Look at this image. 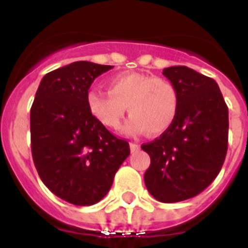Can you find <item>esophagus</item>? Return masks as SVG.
Here are the masks:
<instances>
[{"mask_svg": "<svg viewBox=\"0 0 248 248\" xmlns=\"http://www.w3.org/2000/svg\"><path fill=\"white\" fill-rule=\"evenodd\" d=\"M140 149V146L138 143H134V142H130V150L131 153H134V151H138Z\"/></svg>", "mask_w": 248, "mask_h": 248, "instance_id": "34e87169", "label": "esophagus"}]
</instances>
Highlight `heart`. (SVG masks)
Masks as SVG:
<instances>
[{"mask_svg": "<svg viewBox=\"0 0 248 248\" xmlns=\"http://www.w3.org/2000/svg\"><path fill=\"white\" fill-rule=\"evenodd\" d=\"M108 93L86 94L89 113L106 129L121 126L124 110L131 115L124 126L127 134L158 135L171 127L179 110V94L170 81L142 73H124L106 82Z\"/></svg>", "mask_w": 248, "mask_h": 248, "instance_id": "obj_1", "label": "heart"}]
</instances>
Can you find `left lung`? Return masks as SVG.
Wrapping results in <instances>:
<instances>
[{
    "label": "left lung",
    "instance_id": "left-lung-1",
    "mask_svg": "<svg viewBox=\"0 0 248 248\" xmlns=\"http://www.w3.org/2000/svg\"><path fill=\"white\" fill-rule=\"evenodd\" d=\"M177 87L179 110L171 127L142 145L150 155L145 185L156 201L174 203L195 197L223 166L229 142V108L213 78L187 66L163 69Z\"/></svg>",
    "mask_w": 248,
    "mask_h": 248
}]
</instances>
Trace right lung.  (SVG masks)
Listing matches in <instances>:
<instances>
[{
  "instance_id": "right-lung-1",
  "label": "right lung",
  "mask_w": 248,
  "mask_h": 248,
  "mask_svg": "<svg viewBox=\"0 0 248 248\" xmlns=\"http://www.w3.org/2000/svg\"><path fill=\"white\" fill-rule=\"evenodd\" d=\"M113 66L77 61L47 73L30 110L31 155L41 181L76 206L99 202L129 156V143L93 118L86 94Z\"/></svg>"
}]
</instances>
